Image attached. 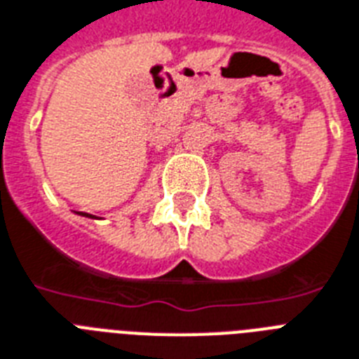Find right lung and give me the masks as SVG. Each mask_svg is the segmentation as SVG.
Instances as JSON below:
<instances>
[{"instance_id":"obj_1","label":"right lung","mask_w":359,"mask_h":359,"mask_svg":"<svg viewBox=\"0 0 359 359\" xmlns=\"http://www.w3.org/2000/svg\"><path fill=\"white\" fill-rule=\"evenodd\" d=\"M77 215H81V217H88V219H93V215H88V213H81V211H77Z\"/></svg>"}]
</instances>
